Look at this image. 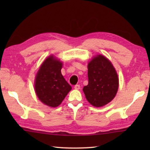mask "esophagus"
<instances>
[{"label": "esophagus", "mask_w": 150, "mask_h": 150, "mask_svg": "<svg viewBox=\"0 0 150 150\" xmlns=\"http://www.w3.org/2000/svg\"><path fill=\"white\" fill-rule=\"evenodd\" d=\"M74 88H75V89H76V90H79L80 88V85H75Z\"/></svg>", "instance_id": "obj_1"}]
</instances>
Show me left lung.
<instances>
[{
	"label": "left lung",
	"instance_id": "1",
	"mask_svg": "<svg viewBox=\"0 0 150 150\" xmlns=\"http://www.w3.org/2000/svg\"><path fill=\"white\" fill-rule=\"evenodd\" d=\"M88 83L83 88L85 97L93 106L100 107L115 98L118 78L115 67L102 55L93 57L88 64Z\"/></svg>",
	"mask_w": 150,
	"mask_h": 150
}]
</instances>
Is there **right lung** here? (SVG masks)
I'll return each mask as SVG.
<instances>
[{"label":"right lung","instance_id":"1","mask_svg":"<svg viewBox=\"0 0 150 150\" xmlns=\"http://www.w3.org/2000/svg\"><path fill=\"white\" fill-rule=\"evenodd\" d=\"M63 63L50 55L40 66L35 79V91L42 102L51 107L59 106L71 87L61 72Z\"/></svg>","mask_w":150,"mask_h":150}]
</instances>
